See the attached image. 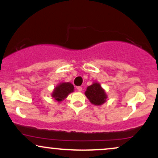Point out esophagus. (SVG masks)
<instances>
[{
    "label": "esophagus",
    "mask_w": 158,
    "mask_h": 158,
    "mask_svg": "<svg viewBox=\"0 0 158 158\" xmlns=\"http://www.w3.org/2000/svg\"><path fill=\"white\" fill-rule=\"evenodd\" d=\"M77 90H78V91L81 92V90H82V87H81V86L78 87V88H77Z\"/></svg>",
    "instance_id": "obj_1"
}]
</instances>
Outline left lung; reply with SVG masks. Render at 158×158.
I'll list each match as a JSON object with an SVG mask.
<instances>
[{"mask_svg":"<svg viewBox=\"0 0 158 158\" xmlns=\"http://www.w3.org/2000/svg\"><path fill=\"white\" fill-rule=\"evenodd\" d=\"M85 95L94 106H102L106 102L108 98L106 90L97 81H95L87 88Z\"/></svg>","mask_w":158,"mask_h":158,"instance_id":"1","label":"left lung"}]
</instances>
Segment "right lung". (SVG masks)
Masks as SVG:
<instances>
[{"instance_id": "right-lung-1", "label": "right lung", "mask_w": 158, "mask_h": 158, "mask_svg": "<svg viewBox=\"0 0 158 158\" xmlns=\"http://www.w3.org/2000/svg\"><path fill=\"white\" fill-rule=\"evenodd\" d=\"M74 91V86L70 82H61L56 85L51 94V97L58 102H60Z\"/></svg>"}]
</instances>
